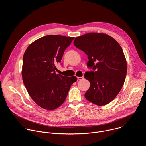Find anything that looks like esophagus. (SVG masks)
Masks as SVG:
<instances>
[{"label":"esophagus","instance_id":"esophagus-1","mask_svg":"<svg viewBox=\"0 0 146 146\" xmlns=\"http://www.w3.org/2000/svg\"><path fill=\"white\" fill-rule=\"evenodd\" d=\"M84 78V77H83V76H82V77H77V79H78V80H83Z\"/></svg>","mask_w":146,"mask_h":146}]
</instances>
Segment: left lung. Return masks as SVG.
Listing matches in <instances>:
<instances>
[{
    "label": "left lung",
    "mask_w": 146,
    "mask_h": 146,
    "mask_svg": "<svg viewBox=\"0 0 146 146\" xmlns=\"http://www.w3.org/2000/svg\"><path fill=\"white\" fill-rule=\"evenodd\" d=\"M73 44L88 56L87 66L93 69L84 74L90 82L86 99L98 106L106 105L117 96L125 80L127 64L121 47L109 35L95 32L76 37Z\"/></svg>",
    "instance_id": "left-lung-1"
}]
</instances>
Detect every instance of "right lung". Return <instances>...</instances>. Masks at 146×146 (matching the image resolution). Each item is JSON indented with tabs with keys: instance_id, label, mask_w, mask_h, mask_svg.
Wrapping results in <instances>:
<instances>
[{
	"instance_id": "obj_1",
	"label": "right lung",
	"mask_w": 146,
	"mask_h": 146,
	"mask_svg": "<svg viewBox=\"0 0 146 146\" xmlns=\"http://www.w3.org/2000/svg\"><path fill=\"white\" fill-rule=\"evenodd\" d=\"M74 37L50 35L31 43L23 56L22 77L33 100L40 107L53 110L63 103L75 76L55 73L66 48Z\"/></svg>"
}]
</instances>
